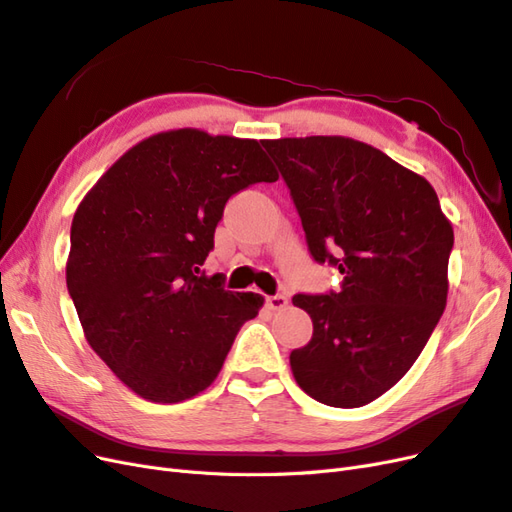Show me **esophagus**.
Returning <instances> with one entry per match:
<instances>
[{"label": "esophagus", "mask_w": 512, "mask_h": 512, "mask_svg": "<svg viewBox=\"0 0 512 512\" xmlns=\"http://www.w3.org/2000/svg\"><path fill=\"white\" fill-rule=\"evenodd\" d=\"M267 305L269 309H273V312H280V309L288 307V299L284 294H273V297H267Z\"/></svg>", "instance_id": "34e87169"}]
</instances>
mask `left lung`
<instances>
[{"label": "left lung", "mask_w": 512, "mask_h": 512, "mask_svg": "<svg viewBox=\"0 0 512 512\" xmlns=\"http://www.w3.org/2000/svg\"><path fill=\"white\" fill-rule=\"evenodd\" d=\"M262 145L314 260L344 275L339 292L292 297L314 322L309 344L290 352L292 376L320 404L361 408L406 376L436 329L453 226L425 177L367 143L305 136Z\"/></svg>", "instance_id": "8db88e82"}]
</instances>
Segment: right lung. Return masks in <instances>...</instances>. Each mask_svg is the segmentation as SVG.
I'll use <instances>...</instances> for the list:
<instances>
[{"label": "right lung", "mask_w": 512, "mask_h": 512, "mask_svg": "<svg viewBox=\"0 0 512 512\" xmlns=\"http://www.w3.org/2000/svg\"><path fill=\"white\" fill-rule=\"evenodd\" d=\"M260 181L277 170L254 138L181 128L128 149L76 209L68 292L89 346L143 399L205 391L265 303L200 271L228 198Z\"/></svg>", "instance_id": "obj_1"}]
</instances>
